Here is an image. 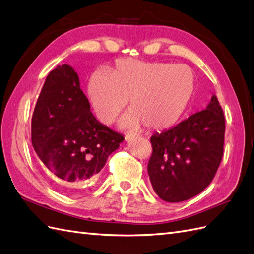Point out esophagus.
Returning a JSON list of instances; mask_svg holds the SVG:
<instances>
[{"label": "esophagus", "instance_id": "1", "mask_svg": "<svg viewBox=\"0 0 254 254\" xmlns=\"http://www.w3.org/2000/svg\"><path fill=\"white\" fill-rule=\"evenodd\" d=\"M135 137H136V135H134V134H127L125 138H126L127 141H129V140H132Z\"/></svg>", "mask_w": 254, "mask_h": 254}]
</instances>
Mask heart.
Wrapping results in <instances>:
<instances>
[{
	"label": "heart",
	"mask_w": 254,
	"mask_h": 254,
	"mask_svg": "<svg viewBox=\"0 0 254 254\" xmlns=\"http://www.w3.org/2000/svg\"><path fill=\"white\" fill-rule=\"evenodd\" d=\"M196 77L186 65L121 59L109 73L97 69L88 95L99 120L112 123L129 101L120 127L165 131L183 119L196 92Z\"/></svg>",
	"instance_id": "1"
}]
</instances>
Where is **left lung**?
Wrapping results in <instances>:
<instances>
[{
    "mask_svg": "<svg viewBox=\"0 0 254 254\" xmlns=\"http://www.w3.org/2000/svg\"><path fill=\"white\" fill-rule=\"evenodd\" d=\"M225 119L216 95L207 107L151 137L148 174L154 192L168 203L199 194L211 183L223 155Z\"/></svg>",
    "mask_w": 254,
    "mask_h": 254,
    "instance_id": "8db88e82",
    "label": "left lung"
}]
</instances>
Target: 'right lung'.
Segmentation results:
<instances>
[{
    "label": "right lung",
    "mask_w": 254,
    "mask_h": 254,
    "mask_svg": "<svg viewBox=\"0 0 254 254\" xmlns=\"http://www.w3.org/2000/svg\"><path fill=\"white\" fill-rule=\"evenodd\" d=\"M32 145L65 194L95 180L123 136L96 120L75 69L57 66L46 78L32 116Z\"/></svg>",
    "instance_id": "1"
}]
</instances>
